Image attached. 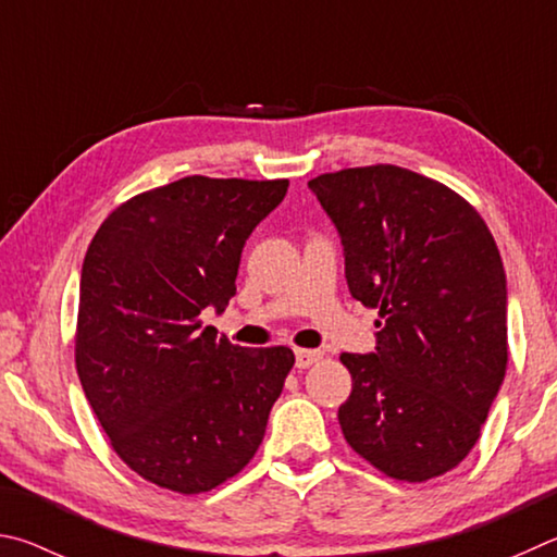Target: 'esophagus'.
Returning <instances> with one entry per match:
<instances>
[{
    "label": "esophagus",
    "instance_id": "obj_1",
    "mask_svg": "<svg viewBox=\"0 0 557 557\" xmlns=\"http://www.w3.org/2000/svg\"><path fill=\"white\" fill-rule=\"evenodd\" d=\"M323 359V352L320 349H296V367L298 369H308L313 367L315 362Z\"/></svg>",
    "mask_w": 557,
    "mask_h": 557
}]
</instances>
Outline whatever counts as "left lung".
<instances>
[{"label":"left lung","mask_w":557,"mask_h":557,"mask_svg":"<svg viewBox=\"0 0 557 557\" xmlns=\"http://www.w3.org/2000/svg\"><path fill=\"white\" fill-rule=\"evenodd\" d=\"M343 242L349 294L379 310L376 347L339 355L337 418L376 470L425 482L460 465L504 384L506 273L470 202L398 165L308 181Z\"/></svg>","instance_id":"8db88e82"}]
</instances>
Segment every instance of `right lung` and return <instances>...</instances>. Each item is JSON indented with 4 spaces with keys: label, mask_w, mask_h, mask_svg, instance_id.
Listing matches in <instances>:
<instances>
[{
    "label": "right lung",
    "mask_w": 557,
    "mask_h": 557,
    "mask_svg": "<svg viewBox=\"0 0 557 557\" xmlns=\"http://www.w3.org/2000/svg\"><path fill=\"white\" fill-rule=\"evenodd\" d=\"M288 181L188 175L120 205L87 247L75 367L132 470L178 494L244 470L296 357L202 325L237 294L242 249Z\"/></svg>",
    "instance_id": "obj_1"
}]
</instances>
